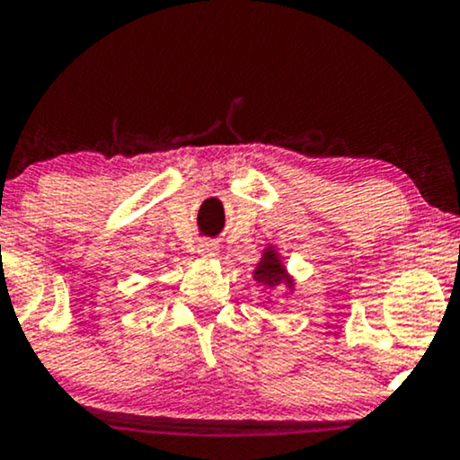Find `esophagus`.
<instances>
[{
	"instance_id": "1",
	"label": "esophagus",
	"mask_w": 460,
	"mask_h": 460,
	"mask_svg": "<svg viewBox=\"0 0 460 460\" xmlns=\"http://www.w3.org/2000/svg\"><path fill=\"white\" fill-rule=\"evenodd\" d=\"M197 251H199L200 257H205V260H209V257L218 255V244H216V242H212V240H205V242H200Z\"/></svg>"
}]
</instances>
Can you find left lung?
<instances>
[{
  "label": "left lung",
  "mask_w": 460,
  "mask_h": 460,
  "mask_svg": "<svg viewBox=\"0 0 460 460\" xmlns=\"http://www.w3.org/2000/svg\"><path fill=\"white\" fill-rule=\"evenodd\" d=\"M252 279L260 285H263L266 289H274L279 288V285H285L289 292H294V285H296L294 283L292 274L288 272V266H285L281 252H279V248L274 244H268L263 248L261 260L257 261L255 270H252Z\"/></svg>",
  "instance_id": "obj_1"
}]
</instances>
